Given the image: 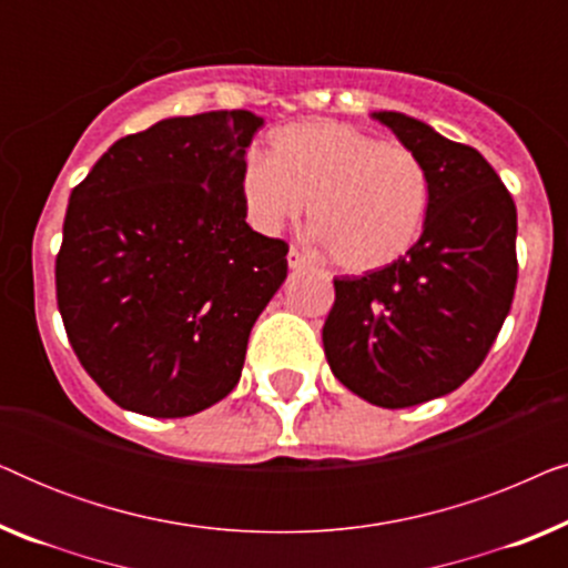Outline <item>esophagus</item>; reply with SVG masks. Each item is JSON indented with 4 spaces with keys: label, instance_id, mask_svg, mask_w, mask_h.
<instances>
[{
    "label": "esophagus",
    "instance_id": "1",
    "mask_svg": "<svg viewBox=\"0 0 568 568\" xmlns=\"http://www.w3.org/2000/svg\"><path fill=\"white\" fill-rule=\"evenodd\" d=\"M286 263H290V268H305L307 258L297 251V247H290V253H286Z\"/></svg>",
    "mask_w": 568,
    "mask_h": 568
}]
</instances>
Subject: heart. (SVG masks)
Listing matches in <instances>:
<instances>
[{"label":"heart","instance_id":"heart-1","mask_svg":"<svg viewBox=\"0 0 568 568\" xmlns=\"http://www.w3.org/2000/svg\"><path fill=\"white\" fill-rule=\"evenodd\" d=\"M240 193L263 232L297 220L310 201L317 240L348 274L400 261L422 237L432 199L424 162L408 146L338 121L274 131L271 160L247 158Z\"/></svg>","mask_w":568,"mask_h":568}]
</instances>
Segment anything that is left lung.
<instances>
[{"instance_id":"8db88e82","label":"left lung","mask_w":568,"mask_h":568,"mask_svg":"<svg viewBox=\"0 0 568 568\" xmlns=\"http://www.w3.org/2000/svg\"><path fill=\"white\" fill-rule=\"evenodd\" d=\"M429 175L418 243L393 266L338 276L323 325L333 375L383 408L460 387L486 359L517 286V209L484 154L406 113H372Z\"/></svg>"}]
</instances>
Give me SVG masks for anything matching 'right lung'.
I'll return each mask as SVG.
<instances>
[{
  "label": "right lung",
  "instance_id": "add662e5",
  "mask_svg": "<svg viewBox=\"0 0 568 568\" xmlns=\"http://www.w3.org/2000/svg\"><path fill=\"white\" fill-rule=\"evenodd\" d=\"M251 111L158 121L69 196L57 302L69 344L121 408L181 418L232 393L290 245L245 222Z\"/></svg>",
  "mask_w": 568,
  "mask_h": 568
}]
</instances>
